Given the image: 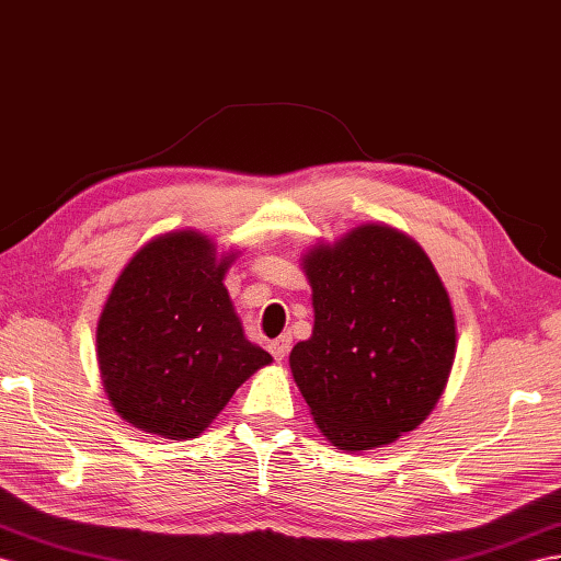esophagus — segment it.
Instances as JSON below:
<instances>
[{"label":"esophagus","instance_id":"1","mask_svg":"<svg viewBox=\"0 0 561 561\" xmlns=\"http://www.w3.org/2000/svg\"><path fill=\"white\" fill-rule=\"evenodd\" d=\"M267 348H270L272 357H275L277 363H282V360H286V355H289V351H291V336L289 334H282L279 339L270 341Z\"/></svg>","mask_w":561,"mask_h":561}]
</instances>
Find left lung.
Listing matches in <instances>:
<instances>
[{"label":"left lung","mask_w":561,"mask_h":561,"mask_svg":"<svg viewBox=\"0 0 561 561\" xmlns=\"http://www.w3.org/2000/svg\"><path fill=\"white\" fill-rule=\"evenodd\" d=\"M314 327L289 355L322 434L371 450L417 428L455 360L448 291L426 253L386 225L355 227L304 257Z\"/></svg>","instance_id":"1"}]
</instances>
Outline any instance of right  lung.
Returning a JSON list of instances; mask_svg holds the SVG:
<instances>
[{
    "instance_id": "1",
    "label": "right lung",
    "mask_w": 561,
    "mask_h": 561,
    "mask_svg": "<svg viewBox=\"0 0 561 561\" xmlns=\"http://www.w3.org/2000/svg\"><path fill=\"white\" fill-rule=\"evenodd\" d=\"M232 257L218 261L196 232H172L121 272L99 318L96 355L111 405L133 426L194 438L272 363L243 339L222 284Z\"/></svg>"
}]
</instances>
